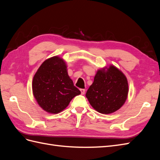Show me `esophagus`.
<instances>
[{
	"label": "esophagus",
	"instance_id": "obj_1",
	"mask_svg": "<svg viewBox=\"0 0 160 160\" xmlns=\"http://www.w3.org/2000/svg\"><path fill=\"white\" fill-rule=\"evenodd\" d=\"M80 91H81V95H84V94H85V89H81Z\"/></svg>",
	"mask_w": 160,
	"mask_h": 160
}]
</instances>
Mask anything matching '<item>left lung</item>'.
<instances>
[{
  "mask_svg": "<svg viewBox=\"0 0 160 160\" xmlns=\"http://www.w3.org/2000/svg\"><path fill=\"white\" fill-rule=\"evenodd\" d=\"M128 83L126 77L117 67L98 70L94 81L86 93V98L97 111L103 114L113 113L122 108L127 99Z\"/></svg>",
  "mask_w": 160,
  "mask_h": 160,
  "instance_id": "obj_1",
  "label": "left lung"
}]
</instances>
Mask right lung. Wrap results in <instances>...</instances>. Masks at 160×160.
<instances>
[{
	"label": "right lung",
	"mask_w": 160,
	"mask_h": 160,
	"mask_svg": "<svg viewBox=\"0 0 160 160\" xmlns=\"http://www.w3.org/2000/svg\"><path fill=\"white\" fill-rule=\"evenodd\" d=\"M32 88L40 107L53 114L60 113L81 94L67 73L65 62L57 56L42 62L33 77Z\"/></svg>",
	"instance_id": "obj_1"
}]
</instances>
